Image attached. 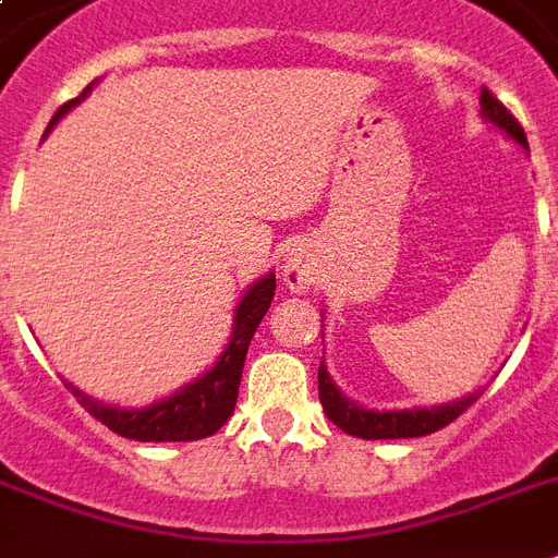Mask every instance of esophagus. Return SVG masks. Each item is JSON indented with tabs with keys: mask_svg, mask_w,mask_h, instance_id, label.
Returning <instances> with one entry per match:
<instances>
[{
	"mask_svg": "<svg viewBox=\"0 0 558 558\" xmlns=\"http://www.w3.org/2000/svg\"><path fill=\"white\" fill-rule=\"evenodd\" d=\"M283 280L289 283V289H310V283H313V271H310V266H306L304 260H298V257H289L287 263H283Z\"/></svg>",
	"mask_w": 558,
	"mask_h": 558,
	"instance_id": "34e87169",
	"label": "esophagus"
}]
</instances>
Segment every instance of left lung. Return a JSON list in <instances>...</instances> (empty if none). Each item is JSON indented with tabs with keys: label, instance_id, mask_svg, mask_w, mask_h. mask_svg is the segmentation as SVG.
Segmentation results:
<instances>
[{
	"label": "left lung",
	"instance_id": "8db88e82",
	"mask_svg": "<svg viewBox=\"0 0 558 558\" xmlns=\"http://www.w3.org/2000/svg\"><path fill=\"white\" fill-rule=\"evenodd\" d=\"M481 116L484 121L495 124L501 133H507V138H512L515 144H521L524 150L527 147V135L521 130V124L515 121L510 109L504 107L501 100L495 98L493 92H481ZM324 339V332H322ZM484 390L477 388L475 393H469L463 399H454V402H446V405H432V408H405V411H367V408L350 402L336 381L330 379L327 367H318V397H322L324 414L330 416L332 423L339 425L344 434H353V437H362V440H397V437H425V434H434L446 428L451 420H458L469 405H475L477 397Z\"/></svg>",
	"mask_w": 558,
	"mask_h": 558
}]
</instances>
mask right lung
<instances>
[{"label":"right lung","instance_id":"1","mask_svg":"<svg viewBox=\"0 0 558 558\" xmlns=\"http://www.w3.org/2000/svg\"><path fill=\"white\" fill-rule=\"evenodd\" d=\"M95 83H89L83 89L81 98L69 100L63 107L57 109L54 118L48 121V130L60 121L72 107H77L86 95L92 92ZM271 298H275V275H266L252 289L245 292L243 301L236 304L234 313V332L226 350L219 353L217 365L205 371L199 379L187 381L185 388H179L177 393L159 399L147 408H118V405H104L95 402L86 393H81L72 385L65 388L72 390L77 402L89 411L95 420L107 425L109 432L130 437V440L142 442H187V440H202L217 434L226 420L234 414L236 405V390H240V376H243L245 353L252 344L254 332L260 327L263 315L269 313Z\"/></svg>","mask_w":558,"mask_h":558}]
</instances>
